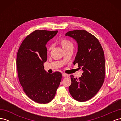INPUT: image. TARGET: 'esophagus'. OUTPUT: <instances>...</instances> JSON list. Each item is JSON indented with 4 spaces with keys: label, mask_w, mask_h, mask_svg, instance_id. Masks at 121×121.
Here are the masks:
<instances>
[{
    "label": "esophagus",
    "mask_w": 121,
    "mask_h": 121,
    "mask_svg": "<svg viewBox=\"0 0 121 121\" xmlns=\"http://www.w3.org/2000/svg\"><path fill=\"white\" fill-rule=\"evenodd\" d=\"M62 75H63V76L64 77H69V75L65 74V73H63Z\"/></svg>",
    "instance_id": "34e87169"
}]
</instances>
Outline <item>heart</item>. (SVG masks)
<instances>
[{
  "label": "heart",
  "mask_w": 121,
  "mask_h": 121,
  "mask_svg": "<svg viewBox=\"0 0 121 121\" xmlns=\"http://www.w3.org/2000/svg\"><path fill=\"white\" fill-rule=\"evenodd\" d=\"M60 44L63 47L64 50H66L69 49H73V43L70 40L66 38H63L60 40ZM52 48V46L50 45L49 46L48 51L50 52V50Z\"/></svg>",
  "instance_id": "heart-1"
}]
</instances>
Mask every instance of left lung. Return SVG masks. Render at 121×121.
<instances>
[{"label": "left lung", "mask_w": 121, "mask_h": 121, "mask_svg": "<svg viewBox=\"0 0 121 121\" xmlns=\"http://www.w3.org/2000/svg\"><path fill=\"white\" fill-rule=\"evenodd\" d=\"M65 36L74 38L78 44L74 64H78L83 71L77 79L71 76L72 83L69 90L75 100L86 101L94 96L99 90L105 78V58L99 41L85 30L68 32Z\"/></svg>", "instance_id": "1"}]
</instances>
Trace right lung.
Wrapping results in <instances>:
<instances>
[{
  "label": "right lung",
  "instance_id": "right-lung-1",
  "mask_svg": "<svg viewBox=\"0 0 121 121\" xmlns=\"http://www.w3.org/2000/svg\"><path fill=\"white\" fill-rule=\"evenodd\" d=\"M57 31L37 30L22 43L17 56L18 77L21 86L31 99L39 104L52 101L61 80L60 72L49 74L44 69L47 60L46 44Z\"/></svg>",
  "mask_w": 121,
  "mask_h": 121
}]
</instances>
